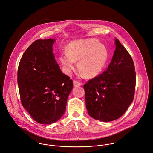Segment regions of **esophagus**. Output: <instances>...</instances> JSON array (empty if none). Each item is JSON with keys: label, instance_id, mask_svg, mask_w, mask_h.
<instances>
[{"label": "esophagus", "instance_id": "34e87169", "mask_svg": "<svg viewBox=\"0 0 153 153\" xmlns=\"http://www.w3.org/2000/svg\"><path fill=\"white\" fill-rule=\"evenodd\" d=\"M73 85L75 87H77V86H80L82 85V83L79 82V81H77V80H74L73 82Z\"/></svg>", "mask_w": 153, "mask_h": 153}]
</instances>
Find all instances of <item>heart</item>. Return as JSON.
<instances>
[{
	"label": "heart",
	"mask_w": 153,
	"mask_h": 153,
	"mask_svg": "<svg viewBox=\"0 0 153 153\" xmlns=\"http://www.w3.org/2000/svg\"><path fill=\"white\" fill-rule=\"evenodd\" d=\"M67 53L60 56V61L67 74H70L78 62V69L86 77L99 75L104 68L109 57L106 47L95 39L73 41L67 47Z\"/></svg>",
	"instance_id": "heart-1"
}]
</instances>
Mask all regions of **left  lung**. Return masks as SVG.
<instances>
[{"mask_svg": "<svg viewBox=\"0 0 153 153\" xmlns=\"http://www.w3.org/2000/svg\"><path fill=\"white\" fill-rule=\"evenodd\" d=\"M115 45L116 50L107 70L83 86L89 115L103 122L116 120L122 116L135 94L134 61L118 39Z\"/></svg>", "mask_w": 153, "mask_h": 153, "instance_id": "left-lung-1", "label": "left lung"}]
</instances>
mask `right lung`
Here are the masks:
<instances>
[{
    "label": "right lung",
    "instance_id": "right-lung-1",
    "mask_svg": "<svg viewBox=\"0 0 153 153\" xmlns=\"http://www.w3.org/2000/svg\"><path fill=\"white\" fill-rule=\"evenodd\" d=\"M54 39H37L22 56L18 69V85L22 106L41 124L57 121L64 114L73 80L55 60Z\"/></svg>",
    "mask_w": 153,
    "mask_h": 153
}]
</instances>
